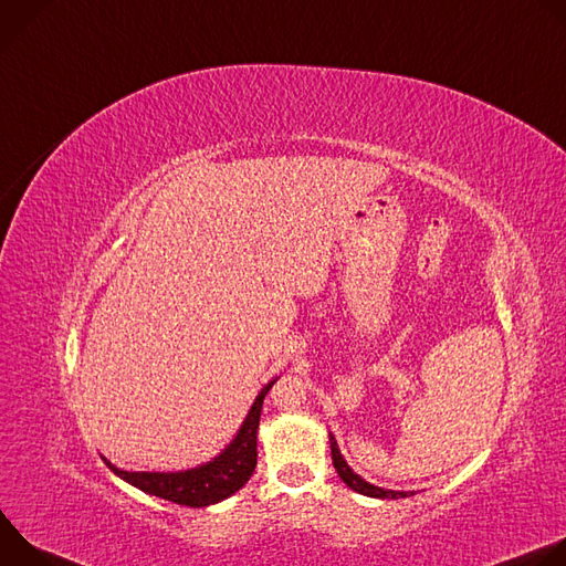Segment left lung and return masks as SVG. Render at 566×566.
I'll return each instance as SVG.
<instances>
[{"mask_svg":"<svg viewBox=\"0 0 566 566\" xmlns=\"http://www.w3.org/2000/svg\"><path fill=\"white\" fill-rule=\"evenodd\" d=\"M329 443H332V459H334V468L338 470L340 479L347 483V486L360 495H367V497H376V500H400V497H412L415 491H389V489H380V486H374V483L365 481L360 474H356L349 463L345 461V457L340 454V448H338V441L336 437L329 432Z\"/></svg>","mask_w":566,"mask_h":566,"instance_id":"left-lung-1","label":"left lung"}]
</instances>
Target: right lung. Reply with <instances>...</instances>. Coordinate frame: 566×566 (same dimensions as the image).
<instances>
[{
	"label": "right lung",
	"mask_w": 566,
	"mask_h": 566,
	"mask_svg": "<svg viewBox=\"0 0 566 566\" xmlns=\"http://www.w3.org/2000/svg\"><path fill=\"white\" fill-rule=\"evenodd\" d=\"M277 378L266 382L262 391L255 396L253 406L239 426L234 439L210 461L177 470V472H129L116 468L112 461L103 457V461L109 465L114 474H118L123 481L132 483L134 489L168 500L181 506L190 509H203L210 504H219L234 495L239 489H244V483L251 479L255 465H258V428L262 417V402L269 389L273 387Z\"/></svg>",
	"instance_id": "1"
}]
</instances>
